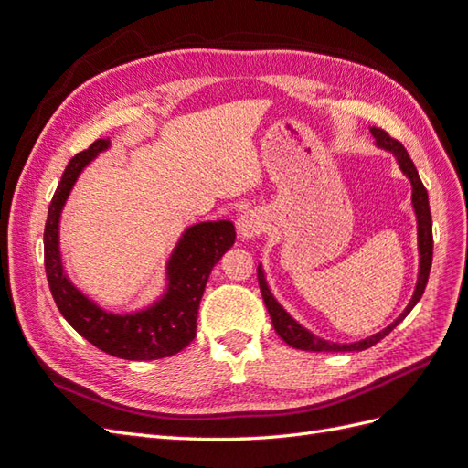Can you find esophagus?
<instances>
[{
    "mask_svg": "<svg viewBox=\"0 0 468 468\" xmlns=\"http://www.w3.org/2000/svg\"><path fill=\"white\" fill-rule=\"evenodd\" d=\"M238 230H239V234H242L244 239H251L263 232V220L253 210H248L242 217H239Z\"/></svg>",
    "mask_w": 468,
    "mask_h": 468,
    "instance_id": "obj_1",
    "label": "esophagus"
}]
</instances>
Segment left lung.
<instances>
[{
  "label": "left lung",
  "instance_id": "8db88e82",
  "mask_svg": "<svg viewBox=\"0 0 468 468\" xmlns=\"http://www.w3.org/2000/svg\"><path fill=\"white\" fill-rule=\"evenodd\" d=\"M371 133L377 138V144L380 148H387L396 155V160H399L402 172L410 177V181H412V187H414L412 203H414L416 215H418V242H420V275H418V285H416L414 296H412V301H410L408 308L400 314V318L394 320V324H390L388 328L363 339V342L349 344V346H337V344L324 342V339L306 332L301 324H296L285 313V310L281 308V304L273 299V294H271V291H269L267 282H265L261 267H258V282H260L261 296H263L265 306H267V313H269V316H271L273 328L282 342H287L289 346H292L296 349H304V351H363L367 347H371V346L378 344L382 337L388 335L396 328V325H399L410 314V310L416 306V303L421 299L423 291H426L430 269H431V258H433V234H431V212H430V201H428V189L423 187V183L418 176V169H416L412 158L408 155L406 148L402 146V143L392 138L387 131L377 129V126H373Z\"/></svg>",
  "mask_w": 468,
  "mask_h": 468
}]
</instances>
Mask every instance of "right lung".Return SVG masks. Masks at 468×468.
I'll list each match as a JSON object with an SVG mask.
<instances>
[{
	"instance_id": "add662e5",
	"label": "right lung",
	"mask_w": 468,
	"mask_h": 468,
	"mask_svg": "<svg viewBox=\"0 0 468 468\" xmlns=\"http://www.w3.org/2000/svg\"><path fill=\"white\" fill-rule=\"evenodd\" d=\"M107 146L109 138H99L88 150L76 154L50 201L45 226V269L52 299L80 335L112 357L150 361L176 356L193 342L205 285L212 267L234 244V224L218 220L191 226L169 260V285L162 299L143 313L124 316L105 313L66 279L58 250V220L80 172Z\"/></svg>"
}]
</instances>
